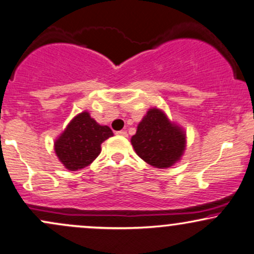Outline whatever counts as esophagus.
<instances>
[{"mask_svg":"<svg viewBox=\"0 0 254 254\" xmlns=\"http://www.w3.org/2000/svg\"><path fill=\"white\" fill-rule=\"evenodd\" d=\"M116 134L120 136H127V132L126 130H119V132H116Z\"/></svg>","mask_w":254,"mask_h":254,"instance_id":"obj_1","label":"esophagus"}]
</instances>
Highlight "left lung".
<instances>
[{
  "instance_id": "left-lung-1",
  "label": "left lung",
  "mask_w": 254,
  "mask_h": 254,
  "mask_svg": "<svg viewBox=\"0 0 254 254\" xmlns=\"http://www.w3.org/2000/svg\"><path fill=\"white\" fill-rule=\"evenodd\" d=\"M136 154L158 169H166L180 160L186 147V134L168 120L159 109H150L130 139Z\"/></svg>"
}]
</instances>
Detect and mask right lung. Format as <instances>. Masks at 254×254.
Here are the masks:
<instances>
[{
	"instance_id": "1",
	"label": "right lung",
	"mask_w": 254,
	"mask_h": 254,
	"mask_svg": "<svg viewBox=\"0 0 254 254\" xmlns=\"http://www.w3.org/2000/svg\"><path fill=\"white\" fill-rule=\"evenodd\" d=\"M110 136L113 132L108 126H100L89 113H80L56 141V154L67 170L77 171L96 159L101 144Z\"/></svg>"
}]
</instances>
